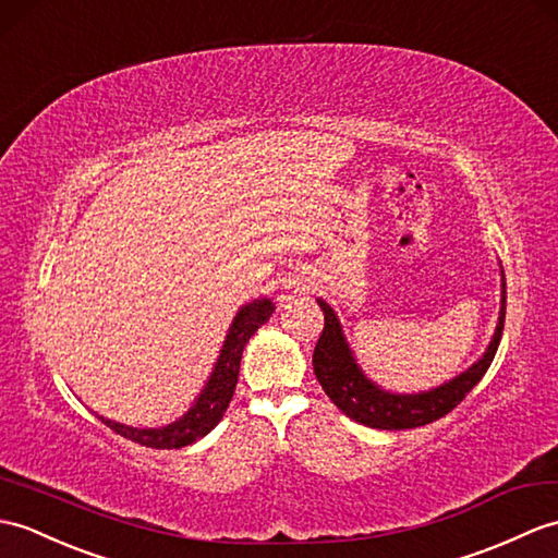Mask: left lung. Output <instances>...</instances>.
I'll list each match as a JSON object with an SVG mask.
<instances>
[{
	"instance_id": "left-lung-1",
	"label": "left lung",
	"mask_w": 558,
	"mask_h": 558,
	"mask_svg": "<svg viewBox=\"0 0 558 558\" xmlns=\"http://www.w3.org/2000/svg\"><path fill=\"white\" fill-rule=\"evenodd\" d=\"M318 306L326 314V326H323L320 338L314 349V373L323 390L332 399L344 416L352 421L378 427V430H407V427L427 425L459 407L463 397L483 380L492 359L497 354V347L504 332V316H507V282L501 280V308L497 330L492 335L487 352L475 361V364L457 375L454 380L435 387V390L418 395H395L368 380L364 371L359 368L356 359L349 349L338 316L323 300Z\"/></svg>"
}]
</instances>
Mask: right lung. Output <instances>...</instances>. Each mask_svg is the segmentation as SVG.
I'll use <instances>...</instances> for the list:
<instances>
[{"label":"right lung","instance_id":"1","mask_svg":"<svg viewBox=\"0 0 558 558\" xmlns=\"http://www.w3.org/2000/svg\"><path fill=\"white\" fill-rule=\"evenodd\" d=\"M274 311L276 306L270 300H254L252 304H244L238 311V316L232 320V326L226 335V342H223V349H220V356L216 361L211 378L206 380L204 390L199 392L197 399H194L192 409L183 418H178L175 423H168L163 427H131L104 416H99V421L107 423L116 435L133 439V442L142 447L180 449L197 442L199 437L209 435L218 425V421L223 418L230 399L235 395L244 344L250 342L252 335L264 326Z\"/></svg>","mask_w":558,"mask_h":558}]
</instances>
